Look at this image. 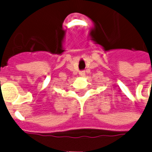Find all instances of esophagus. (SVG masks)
I'll return each mask as SVG.
<instances>
[{
  "mask_svg": "<svg viewBox=\"0 0 152 152\" xmlns=\"http://www.w3.org/2000/svg\"><path fill=\"white\" fill-rule=\"evenodd\" d=\"M80 75L81 76H86V72L85 71H81V72H80Z\"/></svg>",
  "mask_w": 152,
  "mask_h": 152,
  "instance_id": "34e87169",
  "label": "esophagus"
}]
</instances>
